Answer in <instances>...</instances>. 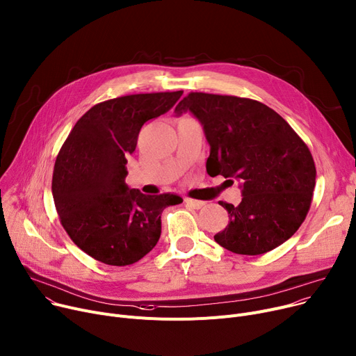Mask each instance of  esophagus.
Segmentation results:
<instances>
[{
	"instance_id": "esophagus-1",
	"label": "esophagus",
	"mask_w": 356,
	"mask_h": 356,
	"mask_svg": "<svg viewBox=\"0 0 356 356\" xmlns=\"http://www.w3.org/2000/svg\"><path fill=\"white\" fill-rule=\"evenodd\" d=\"M184 203L187 206H191L192 209H202L206 203L202 202V200H195V199H191V197H184Z\"/></svg>"
}]
</instances>
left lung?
Instances as JSON below:
<instances>
[{
  "mask_svg": "<svg viewBox=\"0 0 356 356\" xmlns=\"http://www.w3.org/2000/svg\"><path fill=\"white\" fill-rule=\"evenodd\" d=\"M191 111L202 123L210 156L207 173L242 181L238 206L219 202L229 225L215 241L238 254H262L300 227L312 203L314 157L296 131L264 103L236 96L188 92L176 115Z\"/></svg>",
  "mask_w": 356,
  "mask_h": 356,
  "instance_id": "left-lung-1",
  "label": "left lung"
}]
</instances>
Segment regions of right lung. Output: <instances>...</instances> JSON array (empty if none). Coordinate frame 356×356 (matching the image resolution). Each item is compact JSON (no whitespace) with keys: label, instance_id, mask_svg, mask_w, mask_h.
<instances>
[{"label":"right lung","instance_id":"add662e5","mask_svg":"<svg viewBox=\"0 0 356 356\" xmlns=\"http://www.w3.org/2000/svg\"><path fill=\"white\" fill-rule=\"evenodd\" d=\"M183 91L130 94L92 106L70 131L53 172L60 222L83 252L110 266L145 257L161 233V211L183 202L129 188L127 156L145 123L169 111Z\"/></svg>","mask_w":356,"mask_h":356}]
</instances>
